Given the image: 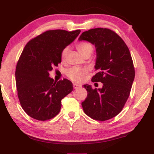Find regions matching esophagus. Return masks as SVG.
Listing matches in <instances>:
<instances>
[{
  "mask_svg": "<svg viewBox=\"0 0 154 154\" xmlns=\"http://www.w3.org/2000/svg\"><path fill=\"white\" fill-rule=\"evenodd\" d=\"M73 88H74V89H77V88H81V85H78L76 83H73Z\"/></svg>",
  "mask_w": 154,
  "mask_h": 154,
  "instance_id": "34e87169",
  "label": "esophagus"
}]
</instances>
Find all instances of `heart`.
Listing matches in <instances>:
<instances>
[{
    "mask_svg": "<svg viewBox=\"0 0 154 154\" xmlns=\"http://www.w3.org/2000/svg\"><path fill=\"white\" fill-rule=\"evenodd\" d=\"M77 49L80 53L82 55H85L88 53H92L93 51V46L92 44L89 42H83L77 44ZM69 47H65L62 50L61 53V57L64 59L65 57L66 53L68 52ZM88 73V69L86 68L77 67V66H73L68 69L66 71V74L72 81L77 82H81L84 80L85 75Z\"/></svg>",
    "mask_w": 154,
    "mask_h": 154,
    "instance_id": "1",
    "label": "heart"
}]
</instances>
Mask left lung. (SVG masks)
<instances>
[{
    "instance_id": "8db88e82",
    "label": "left lung",
    "mask_w": 154,
    "mask_h": 154,
    "mask_svg": "<svg viewBox=\"0 0 154 154\" xmlns=\"http://www.w3.org/2000/svg\"><path fill=\"white\" fill-rule=\"evenodd\" d=\"M79 41L94 45L97 73L92 82H101V88L83 86L88 91L82 107L87 115L95 120L106 121L121 112L128 99L135 78L130 51L119 35L108 28H94L83 32Z\"/></svg>"
}]
</instances>
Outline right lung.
I'll list each match as a JSON object with an SVG mask.
<instances>
[{"instance_id": "add662e5", "label": "right lung", "mask_w": 154, "mask_h": 154, "mask_svg": "<svg viewBox=\"0 0 154 154\" xmlns=\"http://www.w3.org/2000/svg\"><path fill=\"white\" fill-rule=\"evenodd\" d=\"M80 30H48L28 42L17 62L15 79L23 110L39 121L52 119L60 112L61 100L73 90L67 79L54 82L53 67L61 62V53L74 41Z\"/></svg>"}]
</instances>
